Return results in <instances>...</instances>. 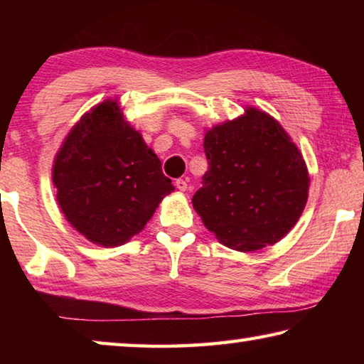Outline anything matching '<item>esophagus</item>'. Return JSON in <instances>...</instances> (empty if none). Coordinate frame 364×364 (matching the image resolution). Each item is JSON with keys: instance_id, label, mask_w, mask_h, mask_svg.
<instances>
[{"instance_id": "34e87169", "label": "esophagus", "mask_w": 364, "mask_h": 364, "mask_svg": "<svg viewBox=\"0 0 364 364\" xmlns=\"http://www.w3.org/2000/svg\"><path fill=\"white\" fill-rule=\"evenodd\" d=\"M175 186H176V189H180V191H188V180H184V178H178V180L175 181Z\"/></svg>"}]
</instances>
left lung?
<instances>
[{"label": "left lung", "mask_w": 364, "mask_h": 364, "mask_svg": "<svg viewBox=\"0 0 364 364\" xmlns=\"http://www.w3.org/2000/svg\"><path fill=\"white\" fill-rule=\"evenodd\" d=\"M208 170L194 210L221 244L239 252L281 241L297 223L310 178L299 147L267 112L249 107L205 133Z\"/></svg>", "instance_id": "left-lung-1"}]
</instances>
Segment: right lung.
<instances>
[{"instance_id":"1","label":"right lung","mask_w":364,"mask_h":364,"mask_svg":"<svg viewBox=\"0 0 364 364\" xmlns=\"http://www.w3.org/2000/svg\"><path fill=\"white\" fill-rule=\"evenodd\" d=\"M53 183L67 221L104 247L130 241L175 189L112 100L86 112L67 134L54 159Z\"/></svg>"}]
</instances>
